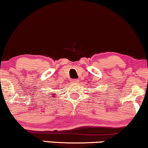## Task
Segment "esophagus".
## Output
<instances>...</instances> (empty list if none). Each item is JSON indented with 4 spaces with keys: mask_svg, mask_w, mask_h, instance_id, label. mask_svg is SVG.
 Masks as SVG:
<instances>
[{
    "mask_svg": "<svg viewBox=\"0 0 148 148\" xmlns=\"http://www.w3.org/2000/svg\"><path fill=\"white\" fill-rule=\"evenodd\" d=\"M72 82L73 83V84H78V83L79 82V80H78V79H74V80H72Z\"/></svg>",
    "mask_w": 148,
    "mask_h": 148,
    "instance_id": "esophagus-1",
    "label": "esophagus"
}]
</instances>
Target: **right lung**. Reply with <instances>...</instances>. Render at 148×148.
Masks as SVG:
<instances>
[{"instance_id":"1","label":"right lung","mask_w":148,"mask_h":148,"mask_svg":"<svg viewBox=\"0 0 148 148\" xmlns=\"http://www.w3.org/2000/svg\"><path fill=\"white\" fill-rule=\"evenodd\" d=\"M51 95H53L52 97H55V96H56V95H55V94H53V93H52Z\"/></svg>"}]
</instances>
